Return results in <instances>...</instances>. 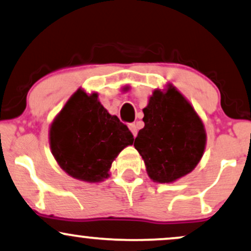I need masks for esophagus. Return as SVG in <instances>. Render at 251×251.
<instances>
[{
  "label": "esophagus",
  "mask_w": 251,
  "mask_h": 251,
  "mask_svg": "<svg viewBox=\"0 0 251 251\" xmlns=\"http://www.w3.org/2000/svg\"><path fill=\"white\" fill-rule=\"evenodd\" d=\"M128 128H129V131L132 132L133 136H136V134H138V127H136L135 124H129Z\"/></svg>",
  "instance_id": "obj_1"
}]
</instances>
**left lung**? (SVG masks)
Listing matches in <instances>:
<instances>
[{
	"mask_svg": "<svg viewBox=\"0 0 251 251\" xmlns=\"http://www.w3.org/2000/svg\"><path fill=\"white\" fill-rule=\"evenodd\" d=\"M145 127L134 147L149 178L173 183L191 173L204 155L206 129L191 103L173 84L155 89L144 110Z\"/></svg>",
	"mask_w": 251,
	"mask_h": 251,
	"instance_id": "obj_1",
	"label": "left lung"
}]
</instances>
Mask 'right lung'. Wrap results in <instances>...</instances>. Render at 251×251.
<instances>
[{
  "mask_svg": "<svg viewBox=\"0 0 251 251\" xmlns=\"http://www.w3.org/2000/svg\"><path fill=\"white\" fill-rule=\"evenodd\" d=\"M50 147L59 167L73 178L100 183L110 177L111 164L133 145L132 133L98 100V94L78 88L53 119Z\"/></svg>",
  "mask_w": 251,
  "mask_h": 251,
  "instance_id": "right-lung-1",
  "label": "right lung"
}]
</instances>
